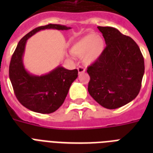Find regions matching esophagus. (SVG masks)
<instances>
[{
  "mask_svg": "<svg viewBox=\"0 0 153 153\" xmlns=\"http://www.w3.org/2000/svg\"><path fill=\"white\" fill-rule=\"evenodd\" d=\"M78 71H79V74H82V73H84V72L86 71V70L82 67H78Z\"/></svg>",
  "mask_w": 153,
  "mask_h": 153,
  "instance_id": "esophagus-1",
  "label": "esophagus"
}]
</instances>
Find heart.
Instances as JSON below:
<instances>
[{"label":"heart","mask_w":153,"mask_h":153,"mask_svg":"<svg viewBox=\"0 0 153 153\" xmlns=\"http://www.w3.org/2000/svg\"><path fill=\"white\" fill-rule=\"evenodd\" d=\"M105 42L102 37L95 33H89L77 40L71 51L74 55L82 58L86 65H91L99 59L104 50Z\"/></svg>","instance_id":"heart-1"}]
</instances>
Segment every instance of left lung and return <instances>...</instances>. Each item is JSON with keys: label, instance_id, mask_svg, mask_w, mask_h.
<instances>
[{"label": "left lung", "instance_id": "1", "mask_svg": "<svg viewBox=\"0 0 153 153\" xmlns=\"http://www.w3.org/2000/svg\"><path fill=\"white\" fill-rule=\"evenodd\" d=\"M106 47L94 63L88 67V91L106 109L128 104L138 95L145 73L139 47L131 37L112 27H98Z\"/></svg>", "mask_w": 153, "mask_h": 153}]
</instances>
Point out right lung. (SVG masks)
Returning a JSON list of instances; mask_svg holds the SVG:
<instances>
[{
  "mask_svg": "<svg viewBox=\"0 0 153 153\" xmlns=\"http://www.w3.org/2000/svg\"><path fill=\"white\" fill-rule=\"evenodd\" d=\"M62 25H50L35 28L18 43L9 65V79L18 101L27 109L39 114H51L64 102L78 70H67L61 65L48 74L36 75L25 69L23 57L27 40L36 32L45 29H71Z\"/></svg>",
  "mask_w": 153,
  "mask_h": 153,
  "instance_id": "right-lung-1",
  "label": "right lung"
}]
</instances>
